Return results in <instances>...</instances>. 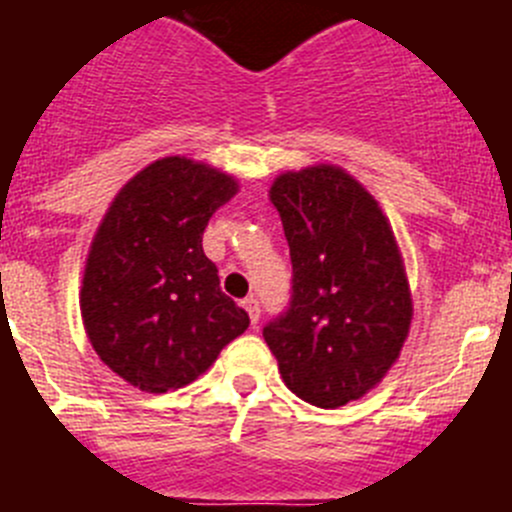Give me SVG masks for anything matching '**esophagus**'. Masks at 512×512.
I'll return each instance as SVG.
<instances>
[{"mask_svg": "<svg viewBox=\"0 0 512 512\" xmlns=\"http://www.w3.org/2000/svg\"><path fill=\"white\" fill-rule=\"evenodd\" d=\"M243 307H246V310H248V318H251V323L253 325L259 323V318H261L259 300H256V297H246V300H243Z\"/></svg>", "mask_w": 512, "mask_h": 512, "instance_id": "1", "label": "esophagus"}]
</instances>
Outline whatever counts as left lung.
<instances>
[{
	"label": "left lung",
	"instance_id": "8db88e82",
	"mask_svg": "<svg viewBox=\"0 0 512 512\" xmlns=\"http://www.w3.org/2000/svg\"><path fill=\"white\" fill-rule=\"evenodd\" d=\"M269 194L292 287L264 341L289 390L338 408L372 390L408 336L413 305L395 235L372 194L336 166L282 174Z\"/></svg>",
	"mask_w": 512,
	"mask_h": 512
}]
</instances>
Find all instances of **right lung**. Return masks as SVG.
<instances>
[{
	"label": "right lung",
	"mask_w": 512,
	"mask_h": 512,
	"mask_svg": "<svg viewBox=\"0 0 512 512\" xmlns=\"http://www.w3.org/2000/svg\"><path fill=\"white\" fill-rule=\"evenodd\" d=\"M235 194L223 171L169 156L133 176L104 215L84 271L81 318L99 359L146 392L194 382L248 328L202 251Z\"/></svg>",
	"instance_id": "obj_1"
}]
</instances>
